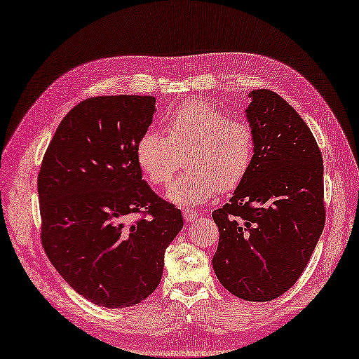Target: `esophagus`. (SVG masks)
<instances>
[{
  "mask_svg": "<svg viewBox=\"0 0 359 359\" xmlns=\"http://www.w3.org/2000/svg\"><path fill=\"white\" fill-rule=\"evenodd\" d=\"M183 218H185V222H194V219L198 218V212H196L194 209H185L183 210Z\"/></svg>",
  "mask_w": 359,
  "mask_h": 359,
  "instance_id": "obj_1",
  "label": "esophagus"
}]
</instances>
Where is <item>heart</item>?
<instances>
[{"label":"heart","instance_id":"heart-1","mask_svg":"<svg viewBox=\"0 0 359 359\" xmlns=\"http://www.w3.org/2000/svg\"><path fill=\"white\" fill-rule=\"evenodd\" d=\"M167 136L150 128L136 142V161L151 185L170 182L187 153L189 170L174 180L168 198L177 203L198 205L218 189L233 191L249 172L255 156L250 124L229 118L224 110L208 101H188L163 118Z\"/></svg>","mask_w":359,"mask_h":359}]
</instances>
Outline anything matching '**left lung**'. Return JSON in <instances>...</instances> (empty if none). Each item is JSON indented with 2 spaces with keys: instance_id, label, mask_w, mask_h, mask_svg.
I'll use <instances>...</instances> for the list:
<instances>
[{
  "instance_id": "8db88e82",
  "label": "left lung",
  "mask_w": 359,
  "mask_h": 359,
  "mask_svg": "<svg viewBox=\"0 0 359 359\" xmlns=\"http://www.w3.org/2000/svg\"><path fill=\"white\" fill-rule=\"evenodd\" d=\"M255 156L245 179L212 212L214 271L233 296L269 302L297 282L323 232V158L314 135L280 95L252 90Z\"/></svg>"
}]
</instances>
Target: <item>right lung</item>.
<instances>
[{
	"mask_svg": "<svg viewBox=\"0 0 359 359\" xmlns=\"http://www.w3.org/2000/svg\"><path fill=\"white\" fill-rule=\"evenodd\" d=\"M151 95L81 101L62 119L38 176L41 240L72 290L104 308L137 305L158 288L180 209L142 180L136 142Z\"/></svg>",
	"mask_w": 359,
	"mask_h": 359,
	"instance_id": "add662e5",
	"label": "right lung"
}]
</instances>
